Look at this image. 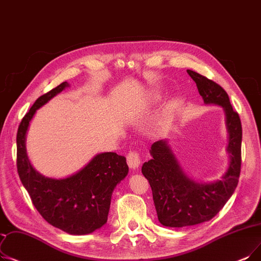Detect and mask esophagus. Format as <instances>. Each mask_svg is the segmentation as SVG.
Wrapping results in <instances>:
<instances>
[{"label": "esophagus", "mask_w": 261, "mask_h": 261, "mask_svg": "<svg viewBox=\"0 0 261 261\" xmlns=\"http://www.w3.org/2000/svg\"><path fill=\"white\" fill-rule=\"evenodd\" d=\"M127 163L129 165L130 168H138L141 164H142V158L141 154L138 151H129L128 155H127Z\"/></svg>", "instance_id": "esophagus-1"}]
</instances>
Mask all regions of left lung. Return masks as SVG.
I'll return each mask as SVG.
<instances>
[{
  "label": "left lung",
  "mask_w": 261,
  "mask_h": 261,
  "mask_svg": "<svg viewBox=\"0 0 261 261\" xmlns=\"http://www.w3.org/2000/svg\"><path fill=\"white\" fill-rule=\"evenodd\" d=\"M196 83L206 105L223 107L229 133L228 171L212 184H198L190 179L179 166L166 141L151 145V160L145 162L142 173L151 187L158 219L167 227H185L214 218L234 192L241 172L242 126L223 87L193 70H187Z\"/></svg>",
  "instance_id": "obj_1"
}]
</instances>
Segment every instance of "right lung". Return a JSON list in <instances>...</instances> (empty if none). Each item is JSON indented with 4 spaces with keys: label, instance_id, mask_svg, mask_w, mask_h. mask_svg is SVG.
I'll use <instances>...</instances> for the list:
<instances>
[{
    "label": "right lung",
    "instance_id": "add662e5",
    "mask_svg": "<svg viewBox=\"0 0 261 261\" xmlns=\"http://www.w3.org/2000/svg\"><path fill=\"white\" fill-rule=\"evenodd\" d=\"M69 86L63 82L40 96L22 118L17 133V169L41 217L70 234H87L107 223L112 193L128 175L126 158L116 152L94 156L84 168L65 179H52L37 173L25 149L29 124L36 111Z\"/></svg>",
    "mask_w": 261,
    "mask_h": 261
}]
</instances>
